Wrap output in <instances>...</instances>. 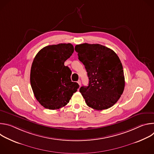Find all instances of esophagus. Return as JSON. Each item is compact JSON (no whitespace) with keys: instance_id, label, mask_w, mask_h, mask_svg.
Here are the masks:
<instances>
[{"instance_id":"1","label":"esophagus","mask_w":154,"mask_h":154,"mask_svg":"<svg viewBox=\"0 0 154 154\" xmlns=\"http://www.w3.org/2000/svg\"><path fill=\"white\" fill-rule=\"evenodd\" d=\"M77 83H78V84L79 85V86H80V85H81V81L79 80L77 82Z\"/></svg>"}]
</instances>
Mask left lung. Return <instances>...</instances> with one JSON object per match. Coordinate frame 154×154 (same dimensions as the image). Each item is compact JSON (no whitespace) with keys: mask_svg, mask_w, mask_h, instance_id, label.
Segmentation results:
<instances>
[{"mask_svg":"<svg viewBox=\"0 0 154 154\" xmlns=\"http://www.w3.org/2000/svg\"><path fill=\"white\" fill-rule=\"evenodd\" d=\"M79 60L84 64L88 86L79 91L86 105L96 110L112 107L121 96L125 86L122 65L117 54L99 44L76 45Z\"/></svg>","mask_w":154,"mask_h":154,"instance_id":"obj_1","label":"left lung"}]
</instances>
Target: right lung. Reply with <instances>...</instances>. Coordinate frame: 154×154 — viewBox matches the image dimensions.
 <instances>
[{"label": "right lung", "mask_w": 154, "mask_h": 154, "mask_svg": "<svg viewBox=\"0 0 154 154\" xmlns=\"http://www.w3.org/2000/svg\"><path fill=\"white\" fill-rule=\"evenodd\" d=\"M74 51L70 43L50 45L41 49L33 61L31 86L36 100L46 108L64 106L79 88L71 81V69L64 64Z\"/></svg>", "instance_id": "add662e5"}]
</instances>
